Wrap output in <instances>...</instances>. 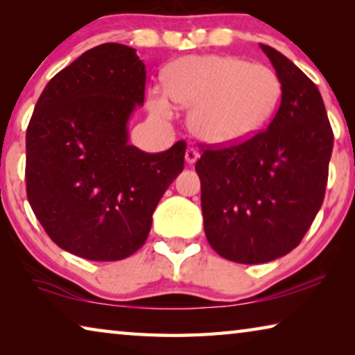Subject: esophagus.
Here are the masks:
<instances>
[{"label":"esophagus","instance_id":"obj_1","mask_svg":"<svg viewBox=\"0 0 355 355\" xmlns=\"http://www.w3.org/2000/svg\"><path fill=\"white\" fill-rule=\"evenodd\" d=\"M199 152H197V150L194 148V147H188L186 148V153H184V159H186V163L188 164H194L197 159H199Z\"/></svg>","mask_w":355,"mask_h":355}]
</instances>
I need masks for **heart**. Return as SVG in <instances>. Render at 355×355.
I'll return each instance as SVG.
<instances>
[{
	"label": "heart",
	"mask_w": 355,
	"mask_h": 355,
	"mask_svg": "<svg viewBox=\"0 0 355 355\" xmlns=\"http://www.w3.org/2000/svg\"><path fill=\"white\" fill-rule=\"evenodd\" d=\"M280 98V78L268 65L232 55H191L167 65L164 86L148 89L147 106L158 120L175 116V105L189 107L188 125L196 137L236 146L266 128Z\"/></svg>",
	"instance_id": "obj_1"
}]
</instances>
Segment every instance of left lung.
I'll use <instances>...</instances> for the list:
<instances>
[{
    "mask_svg": "<svg viewBox=\"0 0 355 355\" xmlns=\"http://www.w3.org/2000/svg\"><path fill=\"white\" fill-rule=\"evenodd\" d=\"M282 83L271 123L252 139L205 150L196 163L203 228L211 248L235 263H268L302 241L326 192L334 133L315 83L260 44Z\"/></svg>",
    "mask_w": 355,
    "mask_h": 355,
    "instance_id": "obj_1",
    "label": "left lung"
}]
</instances>
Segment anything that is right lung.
Returning a JSON list of instances; mask_svg holds the SVG:
<instances>
[{
    "instance_id": "obj_1",
    "label": "right lung",
    "mask_w": 355,
    "mask_h": 355,
    "mask_svg": "<svg viewBox=\"0 0 355 355\" xmlns=\"http://www.w3.org/2000/svg\"><path fill=\"white\" fill-rule=\"evenodd\" d=\"M146 64L122 44L91 48L46 84L26 130V194L59 248L116 261L142 248L184 166V141L161 153L128 144Z\"/></svg>"
}]
</instances>
